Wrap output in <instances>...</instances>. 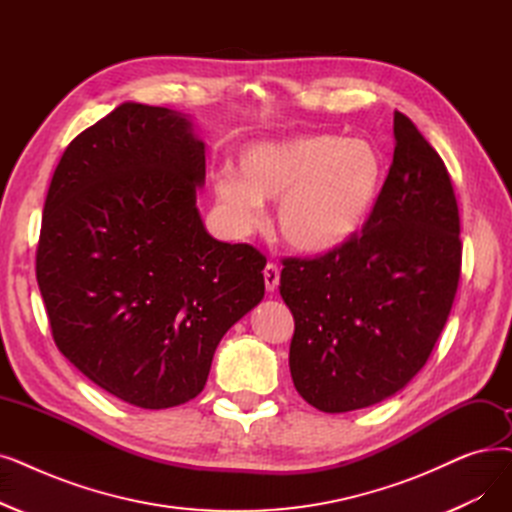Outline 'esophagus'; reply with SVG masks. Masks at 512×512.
Returning <instances> with one entry per match:
<instances>
[{
  "instance_id": "obj_1",
  "label": "esophagus",
  "mask_w": 512,
  "mask_h": 512,
  "mask_svg": "<svg viewBox=\"0 0 512 512\" xmlns=\"http://www.w3.org/2000/svg\"><path fill=\"white\" fill-rule=\"evenodd\" d=\"M263 280H265V288H268L270 293H274L276 288H278V284H280V270H278L276 263H268V265H265Z\"/></svg>"
}]
</instances>
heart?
Listing matches in <instances>:
<instances>
[{
	"label": "heart",
	"instance_id": "b5f03b06",
	"mask_svg": "<svg viewBox=\"0 0 512 512\" xmlns=\"http://www.w3.org/2000/svg\"><path fill=\"white\" fill-rule=\"evenodd\" d=\"M238 171H221L219 203L242 228L277 201L276 228L288 249L301 255L337 251L362 230L385 182L379 148L362 138L301 133L257 142L240 152Z\"/></svg>",
	"mask_w": 512,
	"mask_h": 512
}]
</instances>
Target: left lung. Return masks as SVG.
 <instances>
[{"instance_id":"left-lung-1","label":"left lung","mask_w":512,"mask_h":512,"mask_svg":"<svg viewBox=\"0 0 512 512\" xmlns=\"http://www.w3.org/2000/svg\"><path fill=\"white\" fill-rule=\"evenodd\" d=\"M379 201L360 234L314 259L282 261L295 318L288 366L322 412H351L404 389L448 322L462 263L450 173L404 115Z\"/></svg>"}]
</instances>
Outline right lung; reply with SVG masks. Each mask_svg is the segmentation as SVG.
<instances>
[{"mask_svg": "<svg viewBox=\"0 0 512 512\" xmlns=\"http://www.w3.org/2000/svg\"><path fill=\"white\" fill-rule=\"evenodd\" d=\"M205 144L188 117L125 102L66 146L35 272L56 347L123 402L203 391L213 353L265 293V257L203 226Z\"/></svg>", "mask_w": 512, "mask_h": 512, "instance_id": "1", "label": "right lung"}]
</instances>
